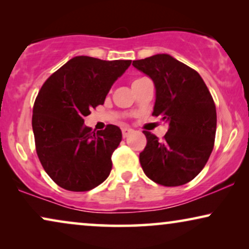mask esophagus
I'll use <instances>...</instances> for the list:
<instances>
[{
    "label": "esophagus",
    "mask_w": 249,
    "mask_h": 249,
    "mask_svg": "<svg viewBox=\"0 0 249 249\" xmlns=\"http://www.w3.org/2000/svg\"><path fill=\"white\" fill-rule=\"evenodd\" d=\"M132 131H134V130H132V129H130V128H124V129H122V136H124V138H127Z\"/></svg>",
    "instance_id": "esophagus-1"
}]
</instances>
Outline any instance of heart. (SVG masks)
Instances as JSON below:
<instances>
[{"label":"heart","mask_w":249,"mask_h":249,"mask_svg":"<svg viewBox=\"0 0 249 249\" xmlns=\"http://www.w3.org/2000/svg\"><path fill=\"white\" fill-rule=\"evenodd\" d=\"M142 79H144V78H138V79H136V80H134V83H137V81H139V80H142ZM132 83V84H134Z\"/></svg>","instance_id":"1"}]
</instances>
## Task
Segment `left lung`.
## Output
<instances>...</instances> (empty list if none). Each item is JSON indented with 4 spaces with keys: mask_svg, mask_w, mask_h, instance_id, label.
<instances>
[{
    "mask_svg": "<svg viewBox=\"0 0 249 249\" xmlns=\"http://www.w3.org/2000/svg\"><path fill=\"white\" fill-rule=\"evenodd\" d=\"M153 80V115L169 124L163 141L144 131L147 145L139 161L145 175L159 185L181 186L205 166L216 131L215 104L199 73L169 54L132 62Z\"/></svg>",
    "mask_w": 249,
    "mask_h": 249,
    "instance_id": "8db88e82",
    "label": "left lung"
}]
</instances>
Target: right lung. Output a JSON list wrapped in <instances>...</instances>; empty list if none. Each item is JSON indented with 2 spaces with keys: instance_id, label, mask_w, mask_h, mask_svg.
<instances>
[{
  "instance_id": "right-lung-1",
  "label": "right lung",
  "mask_w": 249,
  "mask_h": 249,
  "mask_svg": "<svg viewBox=\"0 0 249 249\" xmlns=\"http://www.w3.org/2000/svg\"><path fill=\"white\" fill-rule=\"evenodd\" d=\"M130 64L131 60L74 56L40 88L32 120L36 151L47 175L62 188L87 192L110 175L121 129L108 124L95 132L84 125V118L104 104L112 85Z\"/></svg>"
}]
</instances>
